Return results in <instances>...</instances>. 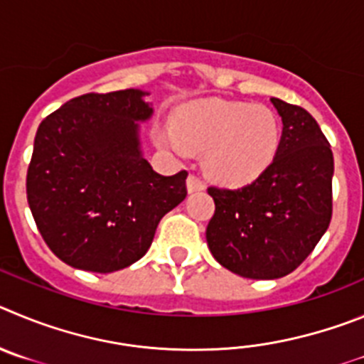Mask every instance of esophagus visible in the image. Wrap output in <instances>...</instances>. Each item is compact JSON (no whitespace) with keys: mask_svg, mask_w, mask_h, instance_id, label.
Listing matches in <instances>:
<instances>
[{"mask_svg":"<svg viewBox=\"0 0 364 364\" xmlns=\"http://www.w3.org/2000/svg\"><path fill=\"white\" fill-rule=\"evenodd\" d=\"M203 188H205V185H203V181L199 178H196V176L192 174L186 178V190H188L190 194H192V192H199V190Z\"/></svg>","mask_w":364,"mask_h":364,"instance_id":"obj_1","label":"esophagus"}]
</instances>
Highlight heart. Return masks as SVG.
Masks as SVG:
<instances>
[{
  "label": "heart",
  "mask_w": 364,
  "mask_h": 364,
  "mask_svg": "<svg viewBox=\"0 0 364 364\" xmlns=\"http://www.w3.org/2000/svg\"><path fill=\"white\" fill-rule=\"evenodd\" d=\"M154 143L178 159L205 152V170L214 181L243 186L255 181L276 159L279 119L268 107L208 100L185 105L174 127H159Z\"/></svg>",
  "instance_id": "obj_1"
}]
</instances>
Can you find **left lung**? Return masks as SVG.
Masks as SVG:
<instances>
[{
  "mask_svg": "<svg viewBox=\"0 0 364 364\" xmlns=\"http://www.w3.org/2000/svg\"><path fill=\"white\" fill-rule=\"evenodd\" d=\"M270 101L283 121L276 159L243 188H208L215 203L208 248L219 264L248 279L296 270L332 218L333 156L326 137L304 109Z\"/></svg>",
  "mask_w": 364,
  "mask_h": 364,
  "instance_id": "1",
  "label": "left lung"
}]
</instances>
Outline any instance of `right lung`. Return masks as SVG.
<instances>
[{
	"label": "right lung",
	"mask_w": 364,
	"mask_h": 364,
	"mask_svg": "<svg viewBox=\"0 0 364 364\" xmlns=\"http://www.w3.org/2000/svg\"><path fill=\"white\" fill-rule=\"evenodd\" d=\"M150 92L74 97L36 132L27 174L34 221L61 261L110 272L141 259L166 212L186 198V172L161 176L141 149Z\"/></svg>",
	"instance_id": "obj_1"
}]
</instances>
